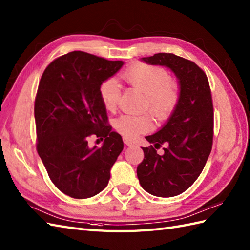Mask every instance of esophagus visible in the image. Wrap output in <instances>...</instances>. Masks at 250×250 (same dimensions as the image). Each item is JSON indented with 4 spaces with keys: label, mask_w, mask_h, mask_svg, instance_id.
I'll return each instance as SVG.
<instances>
[{
    "label": "esophagus",
    "mask_w": 250,
    "mask_h": 250,
    "mask_svg": "<svg viewBox=\"0 0 250 250\" xmlns=\"http://www.w3.org/2000/svg\"><path fill=\"white\" fill-rule=\"evenodd\" d=\"M124 143L126 145V146H132L133 145V142L131 141V139L126 138V137H124Z\"/></svg>",
    "instance_id": "obj_1"
}]
</instances>
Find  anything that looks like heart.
<instances>
[{
    "instance_id": "1",
    "label": "heart",
    "mask_w": 250,
    "mask_h": 250,
    "mask_svg": "<svg viewBox=\"0 0 250 250\" xmlns=\"http://www.w3.org/2000/svg\"><path fill=\"white\" fill-rule=\"evenodd\" d=\"M125 82L145 95L144 109H148L158 121L169 119L179 105L181 88L177 81L170 79L166 69L135 62L123 72ZM120 85L114 78L103 81L99 88L103 105L108 111H114L120 98ZM115 130L126 138H134L141 133L153 127L150 115H121L115 120Z\"/></svg>"
}]
</instances>
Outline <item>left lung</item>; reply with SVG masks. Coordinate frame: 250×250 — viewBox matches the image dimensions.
Instances as JSON below:
<instances>
[{
	"label": "left lung",
	"instance_id": "obj_1",
	"mask_svg": "<svg viewBox=\"0 0 250 250\" xmlns=\"http://www.w3.org/2000/svg\"><path fill=\"white\" fill-rule=\"evenodd\" d=\"M150 65L169 68L179 79L181 98L167 124L146 136L150 146L143 148L144 160L137 166L142 188L158 197L182 194L204 169L213 144L214 113L207 74L194 62L171 53L143 57ZM166 145L165 154L155 148Z\"/></svg>",
	"mask_w": 250,
	"mask_h": 250
}]
</instances>
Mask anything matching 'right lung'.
Wrapping results in <instances>:
<instances>
[{"label": "right lung", "mask_w": 250, "mask_h": 250, "mask_svg": "<svg viewBox=\"0 0 250 250\" xmlns=\"http://www.w3.org/2000/svg\"><path fill=\"white\" fill-rule=\"evenodd\" d=\"M123 65L73 51L52 62L40 79L34 106L37 152L51 181L72 198H89L105 188L124 149L99 95L103 81ZM91 135L104 138L102 147H88Z\"/></svg>", "instance_id": "add662e5"}]
</instances>
